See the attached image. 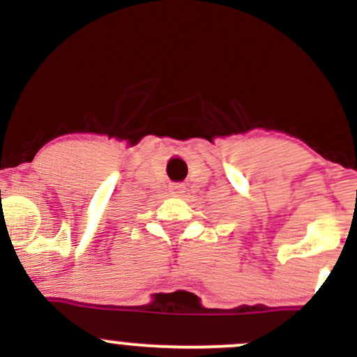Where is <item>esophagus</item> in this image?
<instances>
[{"instance_id": "1", "label": "esophagus", "mask_w": 357, "mask_h": 357, "mask_svg": "<svg viewBox=\"0 0 357 357\" xmlns=\"http://www.w3.org/2000/svg\"><path fill=\"white\" fill-rule=\"evenodd\" d=\"M184 190H186V186H184L183 183H174L173 186H171V192H173V195H183L184 192Z\"/></svg>"}]
</instances>
